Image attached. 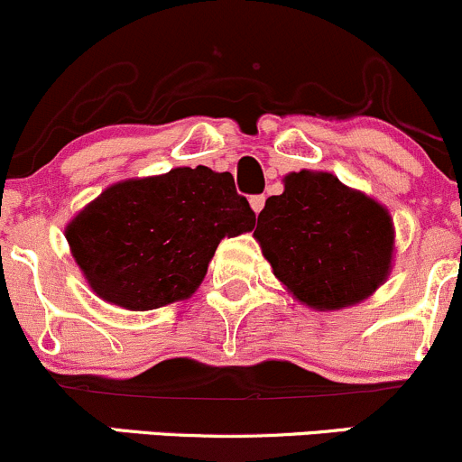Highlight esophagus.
Instances as JSON below:
<instances>
[{
  "label": "esophagus",
  "mask_w": 462,
  "mask_h": 462,
  "mask_svg": "<svg viewBox=\"0 0 462 462\" xmlns=\"http://www.w3.org/2000/svg\"><path fill=\"white\" fill-rule=\"evenodd\" d=\"M250 205H253V209L254 212H261V209H263V205H265V197L263 194H254V197H250Z\"/></svg>",
  "instance_id": "obj_1"
}]
</instances>
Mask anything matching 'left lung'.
<instances>
[{
  "label": "left lung",
  "mask_w": 462,
  "mask_h": 462,
  "mask_svg": "<svg viewBox=\"0 0 462 462\" xmlns=\"http://www.w3.org/2000/svg\"><path fill=\"white\" fill-rule=\"evenodd\" d=\"M254 236L274 277L310 309L337 310L386 279L393 223L374 199L326 171H295L259 212Z\"/></svg>",
  "instance_id": "1"
}]
</instances>
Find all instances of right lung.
<instances>
[{
  "label": "right lung",
  "mask_w": 462,
  "mask_h": 462,
  "mask_svg": "<svg viewBox=\"0 0 462 462\" xmlns=\"http://www.w3.org/2000/svg\"><path fill=\"white\" fill-rule=\"evenodd\" d=\"M230 171L176 167L111 185L67 227V241L97 297L153 310L192 295L223 236L254 227Z\"/></svg>",
  "instance_id": "add662e5"
}]
</instances>
